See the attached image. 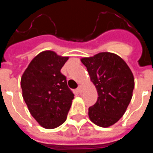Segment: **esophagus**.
<instances>
[{
  "instance_id": "34e87169",
  "label": "esophagus",
  "mask_w": 153,
  "mask_h": 153,
  "mask_svg": "<svg viewBox=\"0 0 153 153\" xmlns=\"http://www.w3.org/2000/svg\"><path fill=\"white\" fill-rule=\"evenodd\" d=\"M77 92L79 93H82V92H83V86H82V85H79V86H78Z\"/></svg>"
}]
</instances>
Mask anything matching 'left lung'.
<instances>
[{
	"mask_svg": "<svg viewBox=\"0 0 153 153\" xmlns=\"http://www.w3.org/2000/svg\"><path fill=\"white\" fill-rule=\"evenodd\" d=\"M81 62L87 69L98 93L88 109L90 120L100 127H109L123 116L132 97L134 76L129 66L113 53H99Z\"/></svg>",
	"mask_w": 153,
	"mask_h": 153,
	"instance_id": "obj_1",
	"label": "left lung"
}]
</instances>
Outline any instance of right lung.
<instances>
[{"label":"right lung","instance_id":"obj_1","mask_svg":"<svg viewBox=\"0 0 153 153\" xmlns=\"http://www.w3.org/2000/svg\"><path fill=\"white\" fill-rule=\"evenodd\" d=\"M68 59L53 51H43L31 60L21 79L30 113L45 129H54L66 121L74 98L60 72Z\"/></svg>","mask_w":153,"mask_h":153}]
</instances>
